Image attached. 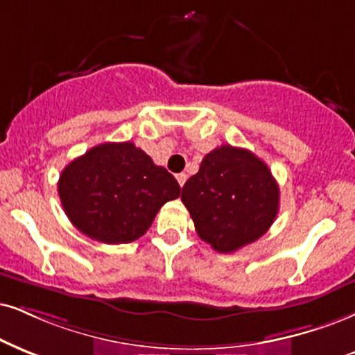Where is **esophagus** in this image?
<instances>
[{
  "label": "esophagus",
  "instance_id": "esophagus-1",
  "mask_svg": "<svg viewBox=\"0 0 355 355\" xmlns=\"http://www.w3.org/2000/svg\"><path fill=\"white\" fill-rule=\"evenodd\" d=\"M176 179H178V182H179V186H184L186 184V179H187V176H186V174L184 173H181V174H178V176H176Z\"/></svg>",
  "mask_w": 355,
  "mask_h": 355
}]
</instances>
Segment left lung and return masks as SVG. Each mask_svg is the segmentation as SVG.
<instances>
[{"label":"left lung","instance_id":"obj_1","mask_svg":"<svg viewBox=\"0 0 355 355\" xmlns=\"http://www.w3.org/2000/svg\"><path fill=\"white\" fill-rule=\"evenodd\" d=\"M181 200L204 242L232 253L265 235L278 214L279 187L260 157L222 144L187 179Z\"/></svg>","mask_w":355,"mask_h":355}]
</instances>
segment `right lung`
Instances as JSON below:
<instances>
[{
  "mask_svg": "<svg viewBox=\"0 0 355 355\" xmlns=\"http://www.w3.org/2000/svg\"><path fill=\"white\" fill-rule=\"evenodd\" d=\"M60 202L73 227L103 243H130L150 229L159 209L181 187L131 141L94 146L65 166Z\"/></svg>",
  "mask_w": 355,
  "mask_h": 355,
  "instance_id": "1",
  "label": "right lung"
}]
</instances>
